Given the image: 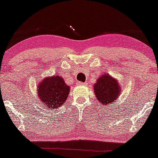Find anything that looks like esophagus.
<instances>
[{
	"label": "esophagus",
	"mask_w": 158,
	"mask_h": 158,
	"mask_svg": "<svg viewBox=\"0 0 158 158\" xmlns=\"http://www.w3.org/2000/svg\"><path fill=\"white\" fill-rule=\"evenodd\" d=\"M77 85H86L87 83L86 82H81V81H78Z\"/></svg>",
	"instance_id": "esophagus-1"
}]
</instances>
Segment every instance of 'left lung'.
<instances>
[{
	"label": "left lung",
	"mask_w": 158,
	"mask_h": 158,
	"mask_svg": "<svg viewBox=\"0 0 158 158\" xmlns=\"http://www.w3.org/2000/svg\"><path fill=\"white\" fill-rule=\"evenodd\" d=\"M94 90L98 102L105 106H113L120 96L122 89L117 79L104 73L98 78L94 85Z\"/></svg>",
	"instance_id": "left-lung-1"
}]
</instances>
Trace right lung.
Masks as SVG:
<instances>
[{
  "label": "right lung",
  "instance_id": "obj_1",
  "mask_svg": "<svg viewBox=\"0 0 158 158\" xmlns=\"http://www.w3.org/2000/svg\"><path fill=\"white\" fill-rule=\"evenodd\" d=\"M37 96L43 108L56 109L64 105L70 92V86L61 77H48L40 81L37 86Z\"/></svg>",
  "mask_w": 158,
  "mask_h": 158
}]
</instances>
